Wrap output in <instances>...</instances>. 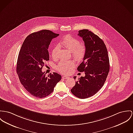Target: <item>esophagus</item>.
<instances>
[{"label": "esophagus", "mask_w": 133, "mask_h": 133, "mask_svg": "<svg viewBox=\"0 0 133 133\" xmlns=\"http://www.w3.org/2000/svg\"><path fill=\"white\" fill-rule=\"evenodd\" d=\"M62 78L63 79H68L69 78V77L68 76H66V75H64V76H62Z\"/></svg>", "instance_id": "esophagus-1"}]
</instances>
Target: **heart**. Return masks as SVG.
Masks as SVG:
<instances>
[{
  "mask_svg": "<svg viewBox=\"0 0 133 133\" xmlns=\"http://www.w3.org/2000/svg\"><path fill=\"white\" fill-rule=\"evenodd\" d=\"M61 44L64 48L72 51L73 57L78 61H82L83 59L86 52L85 45L79 43V41L69 35L65 36L61 41ZM59 46L56 45L51 50V57L56 60L58 58ZM75 65L73 61H62L57 66V70L62 73L67 74L71 70Z\"/></svg>",
  "mask_w": 133,
  "mask_h": 133,
  "instance_id": "heart-1",
  "label": "heart"
}]
</instances>
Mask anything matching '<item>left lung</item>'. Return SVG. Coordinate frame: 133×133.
<instances>
[{"instance_id": "1", "label": "left lung", "mask_w": 133, "mask_h": 133, "mask_svg": "<svg viewBox=\"0 0 133 133\" xmlns=\"http://www.w3.org/2000/svg\"><path fill=\"white\" fill-rule=\"evenodd\" d=\"M84 42L86 52L83 61L77 67L85 72L75 82L71 92L77 98L85 99L96 94L102 87L109 71L110 65L106 45L98 35L88 29L78 31ZM76 76H74L75 80Z\"/></svg>"}]
</instances>
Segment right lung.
I'll list each match as a JSON object with an SVG mask.
<instances>
[{
	"mask_svg": "<svg viewBox=\"0 0 133 133\" xmlns=\"http://www.w3.org/2000/svg\"><path fill=\"white\" fill-rule=\"evenodd\" d=\"M48 30L29 35L25 39L19 54L16 71L20 82L32 96L42 98L53 92L61 75L51 73L46 77L42 68L49 60V46L52 39L59 36Z\"/></svg>",
	"mask_w": 133,
	"mask_h": 133,
	"instance_id": "obj_1",
	"label": "right lung"
}]
</instances>
